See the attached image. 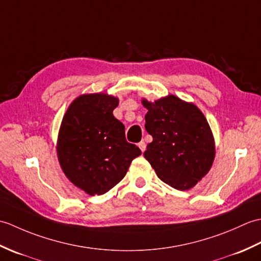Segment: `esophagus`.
<instances>
[{"label":"esophagus","mask_w":261,"mask_h":261,"mask_svg":"<svg viewBox=\"0 0 261 261\" xmlns=\"http://www.w3.org/2000/svg\"><path fill=\"white\" fill-rule=\"evenodd\" d=\"M138 146H139L140 150H141L142 152L146 150V147H147V145H146V142H145V141H140L139 143H138Z\"/></svg>","instance_id":"1"}]
</instances>
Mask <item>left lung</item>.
Instances as JSON below:
<instances>
[{
  "instance_id": "8db88e82",
  "label": "left lung",
  "mask_w": 261,
  "mask_h": 261,
  "mask_svg": "<svg viewBox=\"0 0 261 261\" xmlns=\"http://www.w3.org/2000/svg\"><path fill=\"white\" fill-rule=\"evenodd\" d=\"M146 130L152 136L143 156L157 176L178 191L190 190L207 174L215 148L212 132L203 113L194 104L175 95L150 103Z\"/></svg>"
}]
</instances>
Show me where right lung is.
Segmentation results:
<instances>
[{
    "mask_svg": "<svg viewBox=\"0 0 261 261\" xmlns=\"http://www.w3.org/2000/svg\"><path fill=\"white\" fill-rule=\"evenodd\" d=\"M118 104V98L107 94L82 95L69 105L60 126V166L68 179L90 195L109 192L141 154L126 141L123 123L114 118Z\"/></svg>",
    "mask_w": 261,
    "mask_h": 261,
    "instance_id": "obj_1",
    "label": "right lung"
}]
</instances>
